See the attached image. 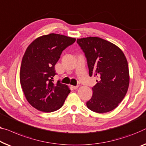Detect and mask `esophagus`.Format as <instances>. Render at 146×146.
Instances as JSON below:
<instances>
[{"mask_svg": "<svg viewBox=\"0 0 146 146\" xmlns=\"http://www.w3.org/2000/svg\"><path fill=\"white\" fill-rule=\"evenodd\" d=\"M78 86H71V88H72L73 89H74V90H75V89H77V88H78Z\"/></svg>", "mask_w": 146, "mask_h": 146, "instance_id": "34e87169", "label": "esophagus"}]
</instances>
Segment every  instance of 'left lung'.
Instances as JSON below:
<instances>
[{"label":"left lung","instance_id":"8db88e82","mask_svg":"<svg viewBox=\"0 0 146 146\" xmlns=\"http://www.w3.org/2000/svg\"><path fill=\"white\" fill-rule=\"evenodd\" d=\"M77 42L85 55L90 77L98 78L87 108L99 113L112 111L129 88V66L125 54L116 45L99 37L78 38Z\"/></svg>","mask_w":146,"mask_h":146}]
</instances>
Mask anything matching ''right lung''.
Listing matches in <instances>:
<instances>
[{
    "mask_svg": "<svg viewBox=\"0 0 146 146\" xmlns=\"http://www.w3.org/2000/svg\"><path fill=\"white\" fill-rule=\"evenodd\" d=\"M75 40L51 33L36 38L27 47L21 61L19 79L26 99L36 110L50 113L62 107L70 90L60 80L54 83V67L62 52Z\"/></svg>",
    "mask_w": 146,
    "mask_h": 146,
    "instance_id": "right-lung-1",
    "label": "right lung"
}]
</instances>
